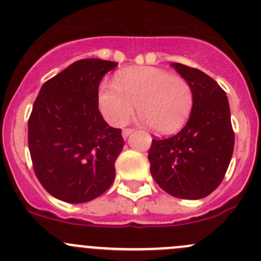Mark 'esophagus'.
Here are the masks:
<instances>
[{
  "mask_svg": "<svg viewBox=\"0 0 261 261\" xmlns=\"http://www.w3.org/2000/svg\"><path fill=\"white\" fill-rule=\"evenodd\" d=\"M133 133H134V128H125V130H122L123 139H127L128 135H130V134H133Z\"/></svg>",
  "mask_w": 261,
  "mask_h": 261,
  "instance_id": "34e87169",
  "label": "esophagus"
}]
</instances>
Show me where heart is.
<instances>
[{"label": "heart", "instance_id": "b5f03b06", "mask_svg": "<svg viewBox=\"0 0 261 261\" xmlns=\"http://www.w3.org/2000/svg\"><path fill=\"white\" fill-rule=\"evenodd\" d=\"M193 102L187 80L156 67L125 68L115 75L114 84L102 83L97 93L99 112L110 125H126L136 105L141 118L162 135L186 125Z\"/></svg>", "mask_w": 261, "mask_h": 261}]
</instances>
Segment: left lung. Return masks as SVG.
Masks as SVG:
<instances>
[{"label":"left lung","mask_w":261,"mask_h":261,"mask_svg":"<svg viewBox=\"0 0 261 261\" xmlns=\"http://www.w3.org/2000/svg\"><path fill=\"white\" fill-rule=\"evenodd\" d=\"M193 91V110L183 128L168 139H152L150 172L170 196L201 199L222 181L235 144L225 91L202 70L170 64Z\"/></svg>","instance_id":"1"}]
</instances>
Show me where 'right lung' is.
<instances>
[{
	"instance_id": "add662e5",
	"label": "right lung",
	"mask_w": 261,
	"mask_h": 261,
	"mask_svg": "<svg viewBox=\"0 0 261 261\" xmlns=\"http://www.w3.org/2000/svg\"><path fill=\"white\" fill-rule=\"evenodd\" d=\"M116 67L110 60H78L46 81L34 102L28 138L34 172L60 201H92L115 179L123 139L121 128L102 117L97 93L103 75Z\"/></svg>"
}]
</instances>
